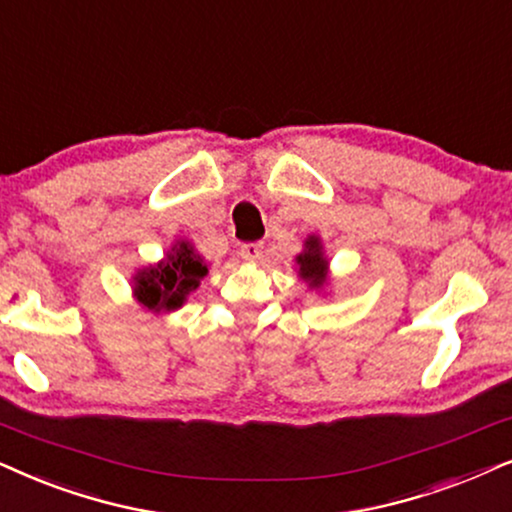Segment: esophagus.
Listing matches in <instances>:
<instances>
[{
    "mask_svg": "<svg viewBox=\"0 0 512 512\" xmlns=\"http://www.w3.org/2000/svg\"><path fill=\"white\" fill-rule=\"evenodd\" d=\"M240 256L244 258V261H249V263L258 261V258L263 256V244H261V242L242 244V247H240Z\"/></svg>",
    "mask_w": 512,
    "mask_h": 512,
    "instance_id": "34e87169",
    "label": "esophagus"
}]
</instances>
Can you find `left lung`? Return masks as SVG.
<instances>
[{
  "instance_id": "obj_1",
  "label": "left lung",
  "mask_w": 512,
  "mask_h": 512,
  "mask_svg": "<svg viewBox=\"0 0 512 512\" xmlns=\"http://www.w3.org/2000/svg\"><path fill=\"white\" fill-rule=\"evenodd\" d=\"M298 263V275L308 282L310 289H322L327 284V270H329V261L324 256L322 242L320 237L310 235L303 244V251L296 256Z\"/></svg>"
}]
</instances>
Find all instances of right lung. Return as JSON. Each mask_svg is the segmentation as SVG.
<instances>
[{"label":"right lung","mask_w":512,"mask_h":512,"mask_svg":"<svg viewBox=\"0 0 512 512\" xmlns=\"http://www.w3.org/2000/svg\"><path fill=\"white\" fill-rule=\"evenodd\" d=\"M209 268L190 242L178 240L164 261L138 270L134 275V296L152 313H171L188 301Z\"/></svg>","instance_id":"add662e5"}]
</instances>
